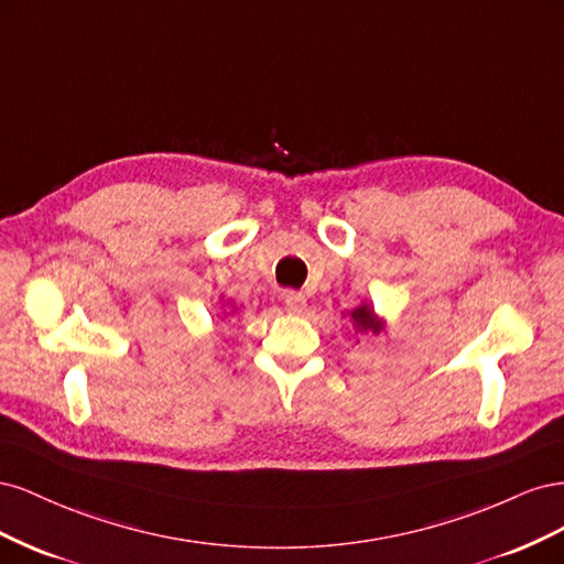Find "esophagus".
Here are the masks:
<instances>
[{
    "mask_svg": "<svg viewBox=\"0 0 564 564\" xmlns=\"http://www.w3.org/2000/svg\"><path fill=\"white\" fill-rule=\"evenodd\" d=\"M305 305H308V301H305V296L301 292H286L284 294V308H286V313L301 315L305 311Z\"/></svg>",
    "mask_w": 564,
    "mask_h": 564,
    "instance_id": "obj_1",
    "label": "esophagus"
}]
</instances>
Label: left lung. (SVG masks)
<instances>
[{
  "label": "left lung",
  "instance_id": "obj_1",
  "mask_svg": "<svg viewBox=\"0 0 564 564\" xmlns=\"http://www.w3.org/2000/svg\"><path fill=\"white\" fill-rule=\"evenodd\" d=\"M348 317H350V324L355 334H365V336H379L386 332V319L377 315V311H373V305L362 301L357 308L348 311Z\"/></svg>",
  "mask_w": 564,
  "mask_h": 564
}]
</instances>
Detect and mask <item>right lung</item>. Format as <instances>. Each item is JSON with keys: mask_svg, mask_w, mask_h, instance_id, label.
Wrapping results in <instances>:
<instances>
[{"mask_svg": "<svg viewBox=\"0 0 564 564\" xmlns=\"http://www.w3.org/2000/svg\"><path fill=\"white\" fill-rule=\"evenodd\" d=\"M220 303H224V308H226V301H224V299H220ZM228 308H230L232 313H237V311H240V308H237V305H235L232 301H228ZM224 315H226V311H224Z\"/></svg>", "mask_w": 564, "mask_h": 564, "instance_id": "obj_1", "label": "right lung"}]
</instances>
